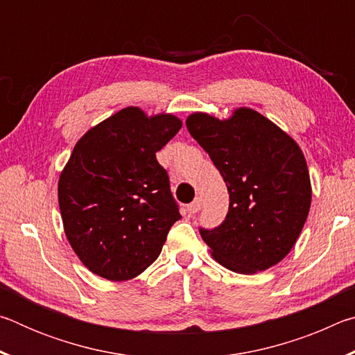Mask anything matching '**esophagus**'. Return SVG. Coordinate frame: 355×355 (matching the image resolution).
Masks as SVG:
<instances>
[{
  "label": "esophagus",
  "instance_id": "obj_1",
  "mask_svg": "<svg viewBox=\"0 0 355 355\" xmlns=\"http://www.w3.org/2000/svg\"><path fill=\"white\" fill-rule=\"evenodd\" d=\"M200 207H202V200L199 199V197H197L194 202L189 203V205H188V213L189 214H196L200 209Z\"/></svg>",
  "mask_w": 355,
  "mask_h": 355
}]
</instances>
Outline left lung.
<instances>
[{
  "instance_id": "8db88e82",
  "label": "left lung",
  "mask_w": 355,
  "mask_h": 355,
  "mask_svg": "<svg viewBox=\"0 0 355 355\" xmlns=\"http://www.w3.org/2000/svg\"><path fill=\"white\" fill-rule=\"evenodd\" d=\"M186 128L218 167L230 196L225 220L200 230L211 257L238 274L272 268L290 254L310 211V173L299 144L248 106L225 119L192 112Z\"/></svg>"
}]
</instances>
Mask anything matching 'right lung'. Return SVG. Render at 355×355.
<instances>
[{
  "label": "right lung",
  "instance_id": "1",
  "mask_svg": "<svg viewBox=\"0 0 355 355\" xmlns=\"http://www.w3.org/2000/svg\"><path fill=\"white\" fill-rule=\"evenodd\" d=\"M182 125L171 112L148 116L127 106L76 142L59 175L58 200L67 241L92 274L125 282L159 257L182 216L156 152Z\"/></svg>",
  "mask_w": 355,
  "mask_h": 355
}]
</instances>
